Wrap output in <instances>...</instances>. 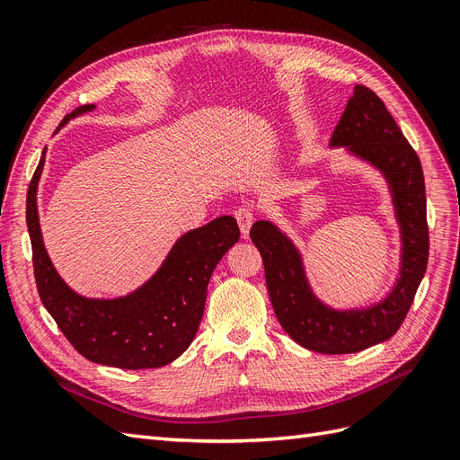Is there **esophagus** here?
<instances>
[{
  "instance_id": "esophagus-1",
  "label": "esophagus",
  "mask_w": 460,
  "mask_h": 460,
  "mask_svg": "<svg viewBox=\"0 0 460 460\" xmlns=\"http://www.w3.org/2000/svg\"><path fill=\"white\" fill-rule=\"evenodd\" d=\"M234 217H235V220H238L242 234L247 235V234H249V228H252L253 220H255V211H253V208H252V207H240V208H235Z\"/></svg>"
}]
</instances>
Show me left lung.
I'll return each mask as SVG.
<instances>
[{
    "label": "left lung",
    "mask_w": 460,
    "mask_h": 460,
    "mask_svg": "<svg viewBox=\"0 0 460 460\" xmlns=\"http://www.w3.org/2000/svg\"><path fill=\"white\" fill-rule=\"evenodd\" d=\"M332 147L345 146L387 178L401 226L402 255L397 286L368 309L336 311L316 299L297 249L269 220L252 226L264 264L276 318L291 340L324 355L357 353L389 340L405 320L429 252L422 164L395 119L370 88L357 84L332 134Z\"/></svg>",
    "instance_id": "1"
}]
</instances>
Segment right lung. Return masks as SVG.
Returning a JSON list of instances; mask_svg holds the SVG:
<instances>
[{
    "instance_id": "add662e5",
    "label": "right lung",
    "mask_w": 460,
    "mask_h": 460,
    "mask_svg": "<svg viewBox=\"0 0 460 460\" xmlns=\"http://www.w3.org/2000/svg\"><path fill=\"white\" fill-rule=\"evenodd\" d=\"M92 109L93 105L76 107L63 124ZM44 159L36 166L26 198L34 278L44 307L75 349L92 363L127 370L172 363L196 338L208 280L222 255L240 240L238 222L234 217H218L184 234L157 274L134 294L86 299L61 280L41 240L36 190Z\"/></svg>"
}]
</instances>
